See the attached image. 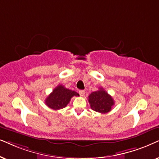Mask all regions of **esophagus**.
I'll return each mask as SVG.
<instances>
[{
	"mask_svg": "<svg viewBox=\"0 0 159 159\" xmlns=\"http://www.w3.org/2000/svg\"><path fill=\"white\" fill-rule=\"evenodd\" d=\"M85 93H86V91H85V90H80V91H79V94L81 95V97L84 96V94H85Z\"/></svg>",
	"mask_w": 159,
	"mask_h": 159,
	"instance_id": "1",
	"label": "esophagus"
}]
</instances>
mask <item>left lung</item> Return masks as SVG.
<instances>
[{"mask_svg": "<svg viewBox=\"0 0 159 159\" xmlns=\"http://www.w3.org/2000/svg\"><path fill=\"white\" fill-rule=\"evenodd\" d=\"M88 99L91 108L101 113H108L115 104L113 97L102 87L96 92L91 93Z\"/></svg>", "mask_w": 159, "mask_h": 159, "instance_id": "left-lung-1", "label": "left lung"}]
</instances>
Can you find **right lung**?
I'll return each instance as SVG.
<instances>
[{
    "label": "right lung",
    "mask_w": 159,
    "mask_h": 159,
    "mask_svg": "<svg viewBox=\"0 0 159 159\" xmlns=\"http://www.w3.org/2000/svg\"><path fill=\"white\" fill-rule=\"evenodd\" d=\"M73 96H79L75 91L66 89L64 86L59 85L46 97L45 103L53 110H60L67 106Z\"/></svg>",
    "instance_id": "right-lung-1"
}]
</instances>
